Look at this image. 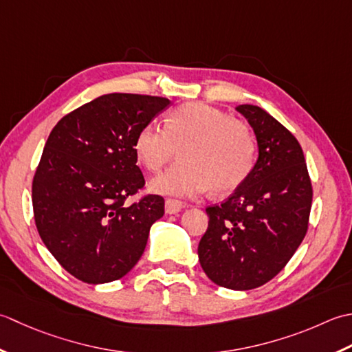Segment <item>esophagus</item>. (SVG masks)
<instances>
[{
  "label": "esophagus",
  "mask_w": 352,
  "mask_h": 352,
  "mask_svg": "<svg viewBox=\"0 0 352 352\" xmlns=\"http://www.w3.org/2000/svg\"><path fill=\"white\" fill-rule=\"evenodd\" d=\"M184 208H185V204L179 202V200H175V199L166 200V212L167 214H177L179 211H182Z\"/></svg>",
  "instance_id": "34e87169"
}]
</instances>
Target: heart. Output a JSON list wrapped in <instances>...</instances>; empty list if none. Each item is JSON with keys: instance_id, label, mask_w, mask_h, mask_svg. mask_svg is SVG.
Segmentation results:
<instances>
[{"instance_id": "b5f03b06", "label": "heart", "mask_w": 352, "mask_h": 352, "mask_svg": "<svg viewBox=\"0 0 352 352\" xmlns=\"http://www.w3.org/2000/svg\"><path fill=\"white\" fill-rule=\"evenodd\" d=\"M181 148V162L150 181L156 195L195 197L217 195L246 181L255 162L249 127L204 103H185L170 113L166 127L150 121L133 140V152L148 171H157Z\"/></svg>"}]
</instances>
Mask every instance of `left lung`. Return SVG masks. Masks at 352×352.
<instances>
[{"label": "left lung", "mask_w": 352, "mask_h": 352, "mask_svg": "<svg viewBox=\"0 0 352 352\" xmlns=\"http://www.w3.org/2000/svg\"><path fill=\"white\" fill-rule=\"evenodd\" d=\"M252 127L258 157L223 204L208 206L199 261L214 284L252 290L276 276L302 243L311 182L298 140L260 106L239 104Z\"/></svg>", "instance_id": "left-lung-1"}]
</instances>
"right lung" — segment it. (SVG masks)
<instances>
[{"label":"right lung","mask_w":352,"mask_h":352,"mask_svg":"<svg viewBox=\"0 0 352 352\" xmlns=\"http://www.w3.org/2000/svg\"><path fill=\"white\" fill-rule=\"evenodd\" d=\"M170 103L112 92L77 107L48 136L32 188L36 228L60 266L83 283L129 274L164 216L161 196L131 206L124 200L144 186L135 136Z\"/></svg>","instance_id":"obj_1"}]
</instances>
